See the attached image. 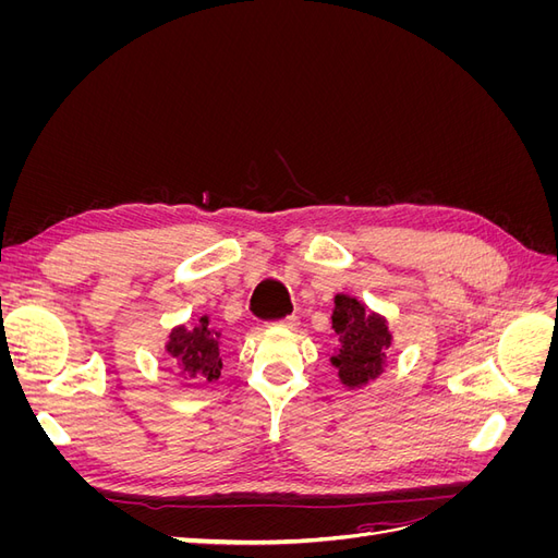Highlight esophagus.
Instances as JSON below:
<instances>
[{"instance_id": "1", "label": "esophagus", "mask_w": 558, "mask_h": 558, "mask_svg": "<svg viewBox=\"0 0 558 558\" xmlns=\"http://www.w3.org/2000/svg\"><path fill=\"white\" fill-rule=\"evenodd\" d=\"M298 316H286V318H281V320H277L275 326H279V328H286V330H295L298 328Z\"/></svg>"}]
</instances>
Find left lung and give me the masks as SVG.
I'll return each mask as SVG.
<instances>
[{"instance_id": "8db88e82", "label": "left lung", "mask_w": 558, "mask_h": 558, "mask_svg": "<svg viewBox=\"0 0 558 558\" xmlns=\"http://www.w3.org/2000/svg\"><path fill=\"white\" fill-rule=\"evenodd\" d=\"M330 318L332 330L337 332L330 365L337 369V377L344 388L359 391L384 373L386 351L393 344L388 318L347 293L335 295Z\"/></svg>"}]
</instances>
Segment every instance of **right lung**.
Returning <instances> with one entry per match:
<instances>
[{"label": "right lung", "mask_w": 558, "mask_h": 558, "mask_svg": "<svg viewBox=\"0 0 558 558\" xmlns=\"http://www.w3.org/2000/svg\"><path fill=\"white\" fill-rule=\"evenodd\" d=\"M165 353L179 367V375L189 386L221 377V332L211 326L207 314L193 318V324H179L167 332Z\"/></svg>", "instance_id": "right-lung-1"}]
</instances>
